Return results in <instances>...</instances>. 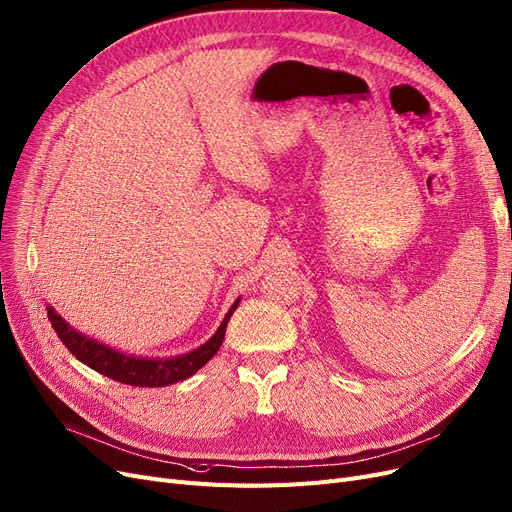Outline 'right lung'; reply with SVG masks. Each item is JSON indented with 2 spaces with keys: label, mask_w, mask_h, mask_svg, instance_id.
Masks as SVG:
<instances>
[{
  "label": "right lung",
  "mask_w": 512,
  "mask_h": 512,
  "mask_svg": "<svg viewBox=\"0 0 512 512\" xmlns=\"http://www.w3.org/2000/svg\"><path fill=\"white\" fill-rule=\"evenodd\" d=\"M237 304L239 300L233 302L231 311L224 315L216 334L206 344H201L199 349L187 355H178L170 359H142V357L115 351L111 346L73 330L63 317L54 313L52 306H48V319L54 327V332L58 334L60 340H63L67 349L81 363L92 367L94 372L130 386H168L178 380H187L216 355V351L222 346L224 332H227V323L233 311L237 309Z\"/></svg>",
  "instance_id": "right-lung-1"
}]
</instances>
